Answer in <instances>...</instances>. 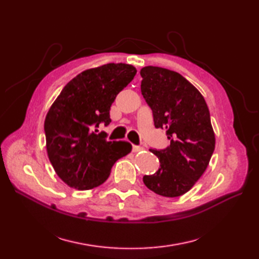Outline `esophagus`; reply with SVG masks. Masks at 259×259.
Wrapping results in <instances>:
<instances>
[{
    "mask_svg": "<svg viewBox=\"0 0 259 259\" xmlns=\"http://www.w3.org/2000/svg\"><path fill=\"white\" fill-rule=\"evenodd\" d=\"M142 150H144V148H143V147L136 146V145H133V152H134V153L139 152V151H142Z\"/></svg>",
    "mask_w": 259,
    "mask_h": 259,
    "instance_id": "obj_1",
    "label": "esophagus"
}]
</instances>
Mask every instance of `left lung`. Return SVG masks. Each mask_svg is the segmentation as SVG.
Returning <instances> with one entry per match:
<instances>
[{"instance_id":"8db88e82","label":"left lung","mask_w":259,"mask_h":259,"mask_svg":"<svg viewBox=\"0 0 259 259\" xmlns=\"http://www.w3.org/2000/svg\"><path fill=\"white\" fill-rule=\"evenodd\" d=\"M142 94L152 109L154 126L165 128L170 145L149 149L160 168L146 175L144 184L162 197H180L204 173L215 149V134L202 94L171 70L147 66L140 70Z\"/></svg>"}]
</instances>
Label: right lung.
Returning a JSON list of instances; mask_svg holds the SVG:
<instances>
[{"mask_svg": "<svg viewBox=\"0 0 259 259\" xmlns=\"http://www.w3.org/2000/svg\"><path fill=\"white\" fill-rule=\"evenodd\" d=\"M127 64L88 69L70 81L46 114L44 131L49 159L69 187L90 190L104 184L115 161L132 151L124 140L108 142L99 124H110V107L117 94L134 79Z\"/></svg>", "mask_w": 259, "mask_h": 259, "instance_id": "obj_1", "label": "right lung"}]
</instances>
